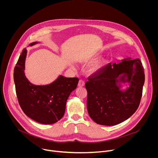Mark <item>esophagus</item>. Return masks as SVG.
I'll return each mask as SVG.
<instances>
[{"label":"esophagus","instance_id":"34e87169","mask_svg":"<svg viewBox=\"0 0 158 158\" xmlns=\"http://www.w3.org/2000/svg\"><path fill=\"white\" fill-rule=\"evenodd\" d=\"M85 85V82L84 80L82 79H81L79 80V84H78V86L79 87H82V86H84Z\"/></svg>","mask_w":158,"mask_h":158}]
</instances>
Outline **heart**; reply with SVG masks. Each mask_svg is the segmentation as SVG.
I'll return each instance as SVG.
<instances>
[{
  "instance_id": "b5f03b06",
  "label": "heart",
  "mask_w": 158,
  "mask_h": 158,
  "mask_svg": "<svg viewBox=\"0 0 158 158\" xmlns=\"http://www.w3.org/2000/svg\"><path fill=\"white\" fill-rule=\"evenodd\" d=\"M103 65V62L102 61H96L93 63L91 66L90 67L89 71L91 73H95L98 71Z\"/></svg>"
}]
</instances>
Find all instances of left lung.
<instances>
[{"label": "left lung", "mask_w": 158, "mask_h": 158, "mask_svg": "<svg viewBox=\"0 0 158 158\" xmlns=\"http://www.w3.org/2000/svg\"><path fill=\"white\" fill-rule=\"evenodd\" d=\"M122 74L120 81L130 83V87L123 92L116 85L118 81L116 79ZM87 79L85 84L87 111L97 124H118L138 109L145 80L144 67L139 59L124 60L118 64L108 63Z\"/></svg>", "instance_id": "8db88e82"}]
</instances>
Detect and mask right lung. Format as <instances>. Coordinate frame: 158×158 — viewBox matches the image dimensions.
<instances>
[{
	"label": "right lung",
	"instance_id": "add662e5",
	"mask_svg": "<svg viewBox=\"0 0 158 158\" xmlns=\"http://www.w3.org/2000/svg\"><path fill=\"white\" fill-rule=\"evenodd\" d=\"M26 54V49H24L14 71L19 104L24 113L35 121L44 124L56 123L63 117L66 101L77 87L79 79L60 76L49 85H33L24 74Z\"/></svg>",
	"mask_w": 158,
	"mask_h": 158
}]
</instances>
